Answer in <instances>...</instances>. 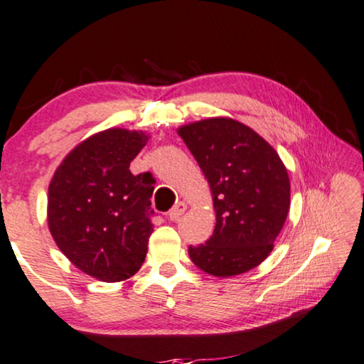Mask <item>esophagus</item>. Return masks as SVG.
<instances>
[{
  "label": "esophagus",
  "instance_id": "esophagus-1",
  "mask_svg": "<svg viewBox=\"0 0 364 364\" xmlns=\"http://www.w3.org/2000/svg\"><path fill=\"white\" fill-rule=\"evenodd\" d=\"M184 213H186V204L180 201L171 208V211L168 213V218H170V221H178V219H180Z\"/></svg>",
  "mask_w": 364,
  "mask_h": 364
}]
</instances>
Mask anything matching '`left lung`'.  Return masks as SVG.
<instances>
[{
	"label": "left lung",
	"instance_id": "obj_1",
	"mask_svg": "<svg viewBox=\"0 0 364 364\" xmlns=\"http://www.w3.org/2000/svg\"><path fill=\"white\" fill-rule=\"evenodd\" d=\"M211 188L216 228L206 244L189 245L196 267L232 277L272 252L290 209V180L279 153L250 127L213 117L178 129Z\"/></svg>",
	"mask_w": 364,
	"mask_h": 364
}]
</instances>
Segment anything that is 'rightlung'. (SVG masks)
Returning <instances> with one entry per match:
<instances>
[{"label": "right lung", "mask_w": 364, "mask_h": 364, "mask_svg": "<svg viewBox=\"0 0 364 364\" xmlns=\"http://www.w3.org/2000/svg\"><path fill=\"white\" fill-rule=\"evenodd\" d=\"M150 135L107 129L73 148L49 183L48 224L65 257L100 282H122L146 257L153 180L130 163Z\"/></svg>", "instance_id": "obj_1"}]
</instances>
